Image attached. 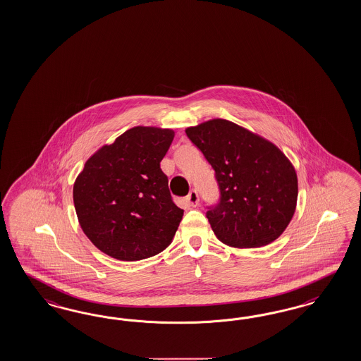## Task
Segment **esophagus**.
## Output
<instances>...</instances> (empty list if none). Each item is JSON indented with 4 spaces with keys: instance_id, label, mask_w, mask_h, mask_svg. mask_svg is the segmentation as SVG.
I'll return each instance as SVG.
<instances>
[{
    "instance_id": "34e87169",
    "label": "esophagus",
    "mask_w": 361,
    "mask_h": 361,
    "mask_svg": "<svg viewBox=\"0 0 361 361\" xmlns=\"http://www.w3.org/2000/svg\"><path fill=\"white\" fill-rule=\"evenodd\" d=\"M186 204L189 205V207H197L198 205V201H200V198H198V193H197V190H190L189 192V195L185 197Z\"/></svg>"
}]
</instances>
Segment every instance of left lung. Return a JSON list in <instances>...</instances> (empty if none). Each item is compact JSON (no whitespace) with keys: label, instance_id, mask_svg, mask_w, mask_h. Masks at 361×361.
Here are the masks:
<instances>
[{"label":"left lung","instance_id":"1","mask_svg":"<svg viewBox=\"0 0 361 361\" xmlns=\"http://www.w3.org/2000/svg\"><path fill=\"white\" fill-rule=\"evenodd\" d=\"M214 169L219 200L207 219L231 247H261L276 240L294 216L295 169L273 142L224 119L186 128Z\"/></svg>","mask_w":361,"mask_h":361}]
</instances>
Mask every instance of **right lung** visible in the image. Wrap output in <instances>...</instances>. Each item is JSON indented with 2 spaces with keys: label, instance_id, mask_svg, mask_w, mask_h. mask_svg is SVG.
<instances>
[{
  "label": "right lung",
  "instance_id": "add662e5",
  "mask_svg": "<svg viewBox=\"0 0 361 361\" xmlns=\"http://www.w3.org/2000/svg\"><path fill=\"white\" fill-rule=\"evenodd\" d=\"M173 137L172 130L133 127L86 161L73 197L80 228L100 252L140 261L171 245L184 210L160 161Z\"/></svg>",
  "mask_w": 361,
  "mask_h": 361
}]
</instances>
